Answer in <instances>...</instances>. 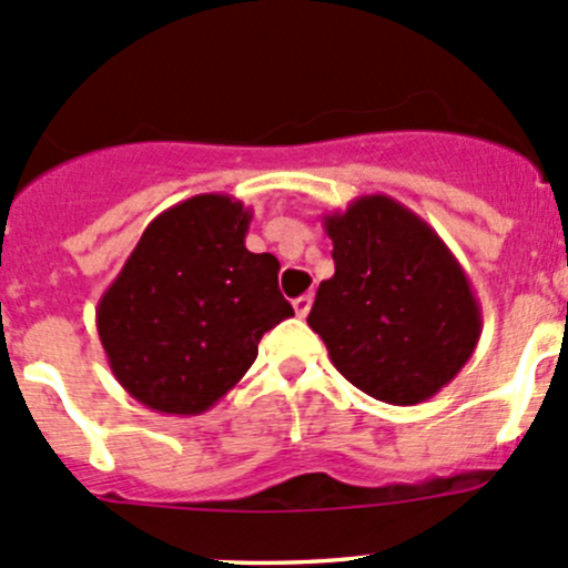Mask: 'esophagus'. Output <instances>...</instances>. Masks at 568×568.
I'll return each instance as SVG.
<instances>
[{"label":"esophagus","instance_id":"34e87169","mask_svg":"<svg viewBox=\"0 0 568 568\" xmlns=\"http://www.w3.org/2000/svg\"><path fill=\"white\" fill-rule=\"evenodd\" d=\"M311 305H313L311 296H300V300H294V311H296V316L305 318L307 313H311Z\"/></svg>","mask_w":568,"mask_h":568}]
</instances>
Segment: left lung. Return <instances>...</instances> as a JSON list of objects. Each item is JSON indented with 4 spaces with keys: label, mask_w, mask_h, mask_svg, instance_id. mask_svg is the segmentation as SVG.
<instances>
[{
    "label": "left lung",
    "mask_w": 568,
    "mask_h": 568,
    "mask_svg": "<svg viewBox=\"0 0 568 568\" xmlns=\"http://www.w3.org/2000/svg\"><path fill=\"white\" fill-rule=\"evenodd\" d=\"M335 274L307 324L332 365L371 398L412 406L459 374L478 346L480 305L467 272L426 220L387 194L324 214Z\"/></svg>",
    "instance_id": "left-lung-1"
}]
</instances>
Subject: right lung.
Returning a JSON list of instances; mask_svg holds the SVG:
<instances>
[{"mask_svg":"<svg viewBox=\"0 0 568 568\" xmlns=\"http://www.w3.org/2000/svg\"><path fill=\"white\" fill-rule=\"evenodd\" d=\"M250 220L231 194H194L162 211L99 300L109 368L148 409H211L255 363L263 332L294 316L277 257L244 247Z\"/></svg>","mask_w":568,"mask_h":568,"instance_id":"1","label":"right lung"}]
</instances>
